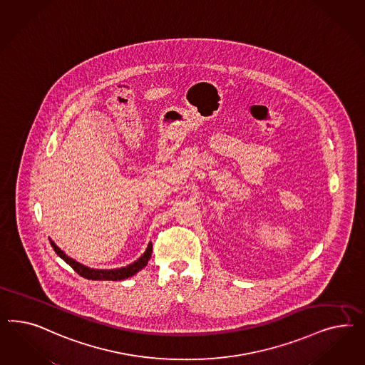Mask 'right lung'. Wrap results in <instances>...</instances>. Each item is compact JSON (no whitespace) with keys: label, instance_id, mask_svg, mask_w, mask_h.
<instances>
[{"label":"right lung","instance_id":"right-lung-1","mask_svg":"<svg viewBox=\"0 0 365 365\" xmlns=\"http://www.w3.org/2000/svg\"><path fill=\"white\" fill-rule=\"evenodd\" d=\"M49 241H51V245H52L56 255H58L60 258H63L66 264L78 273V276L84 277L87 279L120 281V279H124V278L133 277V274H136L139 270H142L144 266L148 264V261L151 258V253H153V243L150 242L148 246H147V249H145V252H144V255L139 259H136L135 262H133V264H130V265L124 266V267H120V269H108V270L107 269H92V267H88V266L81 265L80 262L75 261L73 258L68 257L61 249H58V246H56V243L52 240H49Z\"/></svg>","mask_w":365,"mask_h":365}]
</instances>
